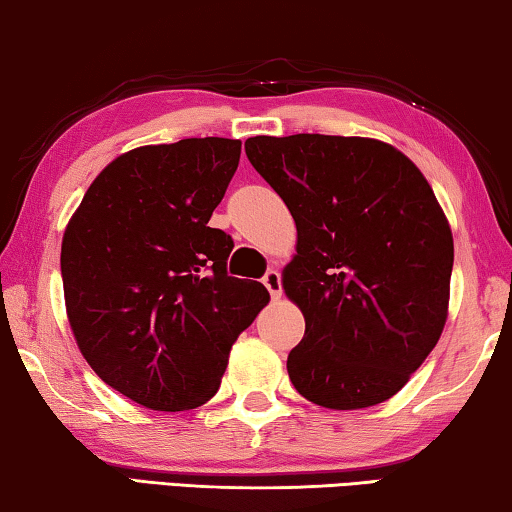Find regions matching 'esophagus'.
I'll return each mask as SVG.
<instances>
[{
    "label": "esophagus",
    "instance_id": "esophagus-1",
    "mask_svg": "<svg viewBox=\"0 0 512 512\" xmlns=\"http://www.w3.org/2000/svg\"><path fill=\"white\" fill-rule=\"evenodd\" d=\"M262 282H264V287L269 289V294H271L273 298H280V294H282V275H280L278 271H275V269L266 271Z\"/></svg>",
    "mask_w": 512,
    "mask_h": 512
}]
</instances>
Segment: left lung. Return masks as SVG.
I'll list each match as a JSON object with an SVG mask.
<instances>
[{
	"label": "left lung",
	"mask_w": 512,
	"mask_h": 512,
	"mask_svg": "<svg viewBox=\"0 0 512 512\" xmlns=\"http://www.w3.org/2000/svg\"><path fill=\"white\" fill-rule=\"evenodd\" d=\"M246 154L296 221L282 287L305 335L291 383L330 410L392 399L449 312L453 237L431 184L394 145L362 136H255Z\"/></svg>",
	"instance_id": "8db88e82"
}]
</instances>
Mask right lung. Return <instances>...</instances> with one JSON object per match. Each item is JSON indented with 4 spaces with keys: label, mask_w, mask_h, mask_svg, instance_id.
<instances>
[{
    "label": "right lung",
    "mask_w": 512,
    "mask_h": 512,
    "mask_svg": "<svg viewBox=\"0 0 512 512\" xmlns=\"http://www.w3.org/2000/svg\"><path fill=\"white\" fill-rule=\"evenodd\" d=\"M241 141L182 139L113 159L61 243L70 328L91 369L127 399L177 412L221 387L237 337L269 303L227 275L230 234L209 227Z\"/></svg>",
    "instance_id": "right-lung-1"
}]
</instances>
